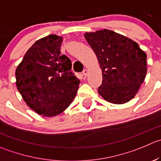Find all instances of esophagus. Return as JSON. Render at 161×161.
Wrapping results in <instances>:
<instances>
[{
    "instance_id": "34e87169",
    "label": "esophagus",
    "mask_w": 161,
    "mask_h": 161,
    "mask_svg": "<svg viewBox=\"0 0 161 161\" xmlns=\"http://www.w3.org/2000/svg\"><path fill=\"white\" fill-rule=\"evenodd\" d=\"M82 74H83V75L85 76V77H86V76L88 75V74H89V71L87 69L83 70V71H82Z\"/></svg>"
}]
</instances>
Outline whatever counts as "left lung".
<instances>
[{
    "label": "left lung",
    "instance_id": "left-lung-1",
    "mask_svg": "<svg viewBox=\"0 0 161 161\" xmlns=\"http://www.w3.org/2000/svg\"><path fill=\"white\" fill-rule=\"evenodd\" d=\"M102 69L98 93L112 104H124L135 97L147 72L146 54L137 42L104 29L84 35Z\"/></svg>",
    "mask_w": 161,
    "mask_h": 161
}]
</instances>
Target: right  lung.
Masks as SVG:
<instances>
[{
    "label": "right lung",
    "instance_id": "add662e5",
    "mask_svg": "<svg viewBox=\"0 0 161 161\" xmlns=\"http://www.w3.org/2000/svg\"><path fill=\"white\" fill-rule=\"evenodd\" d=\"M63 38L50 34L35 42L15 70L16 86L28 106L43 116L63 112L74 100L80 80L61 55Z\"/></svg>",
    "mask_w": 161,
    "mask_h": 161
}]
</instances>
